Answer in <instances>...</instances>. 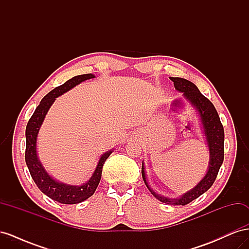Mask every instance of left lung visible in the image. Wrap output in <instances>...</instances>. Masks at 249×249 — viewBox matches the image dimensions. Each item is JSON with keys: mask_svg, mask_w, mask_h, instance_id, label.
<instances>
[{"mask_svg": "<svg viewBox=\"0 0 249 249\" xmlns=\"http://www.w3.org/2000/svg\"><path fill=\"white\" fill-rule=\"evenodd\" d=\"M170 80L173 82V85H175V88L178 91L182 92L185 99L190 103V105L195 110L197 111L202 133L205 135L207 146L209 148L210 154L208 170L205 177L199 180V183L196 186L193 187L191 190L187 191L183 195H180V196L176 198L163 196V195L158 194L156 191H154L152 189V187H149L146 180L144 163L143 162L141 173L142 178L144 180V184L146 185L147 189L158 200L172 206H185L191 202L192 200L199 197L200 195L205 193L206 191H208L211 186L215 182L218 171H219L221 167L224 158V131L219 115H218L214 105L211 103L205 95H202L200 93L196 85L183 78L170 77Z\"/></svg>", "mask_w": 249, "mask_h": 249, "instance_id": "left-lung-1", "label": "left lung"}]
</instances>
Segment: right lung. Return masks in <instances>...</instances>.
I'll use <instances>...</instances> for the list:
<instances>
[{"instance_id":"right-lung-1","label":"right lung","mask_w":249,"mask_h":249,"mask_svg":"<svg viewBox=\"0 0 249 249\" xmlns=\"http://www.w3.org/2000/svg\"><path fill=\"white\" fill-rule=\"evenodd\" d=\"M93 78H95V76L92 73L80 74V76H76L66 81L61 86L53 89L41 100L38 107L34 111L33 115L29 119L26 127L25 159L30 175H31L35 184L42 193L46 194L53 200H56L60 203H65V205H74V203L82 202L93 195L102 178L103 165L112 154L113 148L100 157L95 170L89 180L80 186L70 185L55 179L49 175L46 168L43 167L38 155H37V137H38L39 130L44 118H46L47 113L53 103L55 102L56 97L67 92L74 86L79 85L80 83Z\"/></svg>"}]
</instances>
